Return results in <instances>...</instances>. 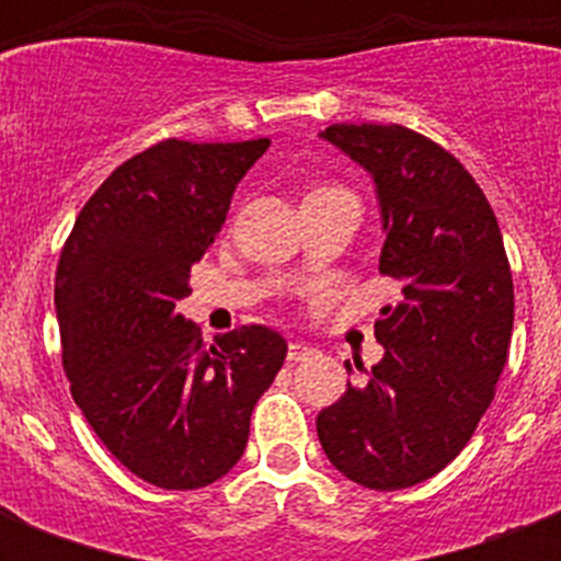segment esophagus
Returning <instances> with one entry per match:
<instances>
[{
    "mask_svg": "<svg viewBox=\"0 0 561 561\" xmlns=\"http://www.w3.org/2000/svg\"><path fill=\"white\" fill-rule=\"evenodd\" d=\"M314 355V350L311 346H306V343H290L288 346V360L290 364H299V360H308Z\"/></svg>",
    "mask_w": 561,
    "mask_h": 561,
    "instance_id": "obj_1",
    "label": "esophagus"
}]
</instances>
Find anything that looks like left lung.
Wrapping results in <instances>:
<instances>
[{
	"mask_svg": "<svg viewBox=\"0 0 561 561\" xmlns=\"http://www.w3.org/2000/svg\"><path fill=\"white\" fill-rule=\"evenodd\" d=\"M323 136L375 178L387 229L378 273L401 294L375 320L383 358L320 410L317 436L360 486L408 489L466 448L495 399L513 271L486 194L443 145L404 125H332Z\"/></svg>",
	"mask_w": 561,
	"mask_h": 561,
	"instance_id": "left-lung-1",
	"label": "left lung"
}]
</instances>
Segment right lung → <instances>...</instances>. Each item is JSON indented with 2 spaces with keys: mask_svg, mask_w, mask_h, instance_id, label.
Returning <instances> with one entry per match:
<instances>
[{
  "mask_svg": "<svg viewBox=\"0 0 561 561\" xmlns=\"http://www.w3.org/2000/svg\"><path fill=\"white\" fill-rule=\"evenodd\" d=\"M267 145L162 139L95 188L60 250L55 306L75 404L125 469L160 489L209 486L241 460L255 401L288 355L267 325L203 343L178 308Z\"/></svg>",
  "mask_w": 561,
  "mask_h": 561,
  "instance_id": "1",
  "label": "right lung"
}]
</instances>
